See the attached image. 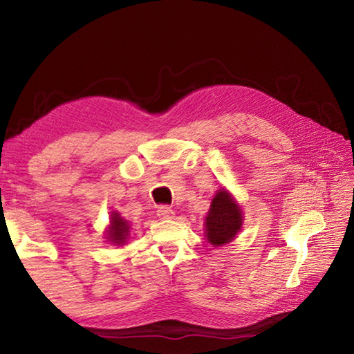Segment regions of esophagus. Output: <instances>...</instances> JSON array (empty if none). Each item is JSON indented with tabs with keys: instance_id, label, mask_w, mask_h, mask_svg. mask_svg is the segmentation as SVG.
<instances>
[{
	"instance_id": "obj_1",
	"label": "esophagus",
	"mask_w": 354,
	"mask_h": 354,
	"mask_svg": "<svg viewBox=\"0 0 354 354\" xmlns=\"http://www.w3.org/2000/svg\"><path fill=\"white\" fill-rule=\"evenodd\" d=\"M156 214L160 216L161 219H171L173 214H175V212H173V209L167 205H161V207H158Z\"/></svg>"
}]
</instances>
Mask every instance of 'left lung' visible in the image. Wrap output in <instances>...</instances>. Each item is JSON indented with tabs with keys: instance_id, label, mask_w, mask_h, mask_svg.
Instances as JSON below:
<instances>
[{
	"instance_id": "left-lung-1",
	"label": "left lung",
	"mask_w": 354,
	"mask_h": 354,
	"mask_svg": "<svg viewBox=\"0 0 354 354\" xmlns=\"http://www.w3.org/2000/svg\"><path fill=\"white\" fill-rule=\"evenodd\" d=\"M242 209L231 194L225 189L217 190L205 217V237L208 242L214 246L231 242L242 228Z\"/></svg>"
}]
</instances>
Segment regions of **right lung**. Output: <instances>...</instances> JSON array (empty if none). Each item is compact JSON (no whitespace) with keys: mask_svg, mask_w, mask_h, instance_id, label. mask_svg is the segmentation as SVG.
I'll list each match as a JSON object with an SVG mask.
<instances>
[{"mask_svg":"<svg viewBox=\"0 0 354 354\" xmlns=\"http://www.w3.org/2000/svg\"><path fill=\"white\" fill-rule=\"evenodd\" d=\"M131 225L127 221H124L120 213L112 212L111 214V225L106 230V239L109 243L114 245H124L127 237H129Z\"/></svg>","mask_w":354,"mask_h":354,"instance_id":"1","label":"right lung"}]
</instances>
